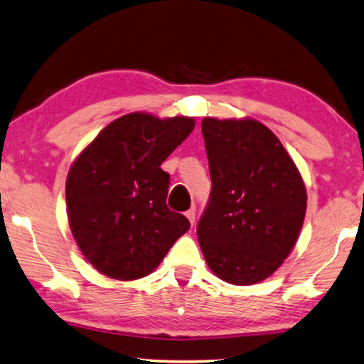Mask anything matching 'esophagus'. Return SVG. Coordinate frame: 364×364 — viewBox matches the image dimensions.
<instances>
[{"label":"esophagus","mask_w":364,"mask_h":364,"mask_svg":"<svg viewBox=\"0 0 364 364\" xmlns=\"http://www.w3.org/2000/svg\"><path fill=\"white\" fill-rule=\"evenodd\" d=\"M186 218L189 219V223H191L193 226H194V221H196V209H194V208L188 209V211H186Z\"/></svg>","instance_id":"esophagus-1"}]
</instances>
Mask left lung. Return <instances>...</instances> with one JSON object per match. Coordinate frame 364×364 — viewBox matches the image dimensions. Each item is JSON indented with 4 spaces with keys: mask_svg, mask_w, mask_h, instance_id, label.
Masks as SVG:
<instances>
[{
    "mask_svg": "<svg viewBox=\"0 0 364 364\" xmlns=\"http://www.w3.org/2000/svg\"><path fill=\"white\" fill-rule=\"evenodd\" d=\"M201 132L213 189L198 223L199 247L224 282L259 284L296 244L305 183L279 138L259 120L206 117Z\"/></svg>",
    "mask_w": 364,
    "mask_h": 364,
    "instance_id": "left-lung-1",
    "label": "left lung"
}]
</instances>
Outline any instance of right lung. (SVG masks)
<instances>
[{"instance_id": "1", "label": "right lung", "mask_w": 364, "mask_h": 364, "mask_svg": "<svg viewBox=\"0 0 364 364\" xmlns=\"http://www.w3.org/2000/svg\"><path fill=\"white\" fill-rule=\"evenodd\" d=\"M194 129L193 117L133 112L105 127L75 158L65 181L73 235L100 274L136 280L155 270L189 221L166 206L161 163Z\"/></svg>"}]
</instances>
